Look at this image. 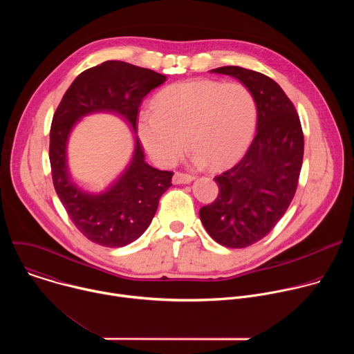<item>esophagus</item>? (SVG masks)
<instances>
[{
	"label": "esophagus",
	"mask_w": 354,
	"mask_h": 354,
	"mask_svg": "<svg viewBox=\"0 0 354 354\" xmlns=\"http://www.w3.org/2000/svg\"><path fill=\"white\" fill-rule=\"evenodd\" d=\"M194 179L193 175H187V174H182V172H175L172 182L175 185H185V183H190Z\"/></svg>",
	"instance_id": "esophagus-1"
}]
</instances>
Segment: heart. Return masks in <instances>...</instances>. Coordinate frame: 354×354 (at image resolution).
Listing matches in <instances>:
<instances>
[{
    "instance_id": "obj_1",
    "label": "heart",
    "mask_w": 354,
    "mask_h": 354,
    "mask_svg": "<svg viewBox=\"0 0 354 354\" xmlns=\"http://www.w3.org/2000/svg\"><path fill=\"white\" fill-rule=\"evenodd\" d=\"M153 105L138 113L137 133L149 157L162 167L180 157L187 140L196 165H230L245 153L258 124L255 95L241 82H176L161 89Z\"/></svg>"
}]
</instances>
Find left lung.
<instances>
[{"instance_id": "8db88e82", "label": "left lung", "mask_w": 354, "mask_h": 354, "mask_svg": "<svg viewBox=\"0 0 354 354\" xmlns=\"http://www.w3.org/2000/svg\"><path fill=\"white\" fill-rule=\"evenodd\" d=\"M246 85L258 104V133L242 160L216 176L218 196L200 209L209 235L227 248H246L265 238L287 212L304 157L298 113L280 85L238 66L212 70Z\"/></svg>"}]
</instances>
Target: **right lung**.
Returning <instances> with one entry per match:
<instances>
[{
  "instance_id": "1",
  "label": "right lung",
  "mask_w": 354,
  "mask_h": 354,
  "mask_svg": "<svg viewBox=\"0 0 354 354\" xmlns=\"http://www.w3.org/2000/svg\"><path fill=\"white\" fill-rule=\"evenodd\" d=\"M165 80L153 70L109 60L81 73L53 116L48 158L55 189L78 231L97 245L120 248L136 241L153 221L161 196L172 186L174 172L149 167L136 137L133 157L122 171L106 179L85 180L67 164L70 131L82 116L95 112H115L137 131L144 96Z\"/></svg>"
}]
</instances>
